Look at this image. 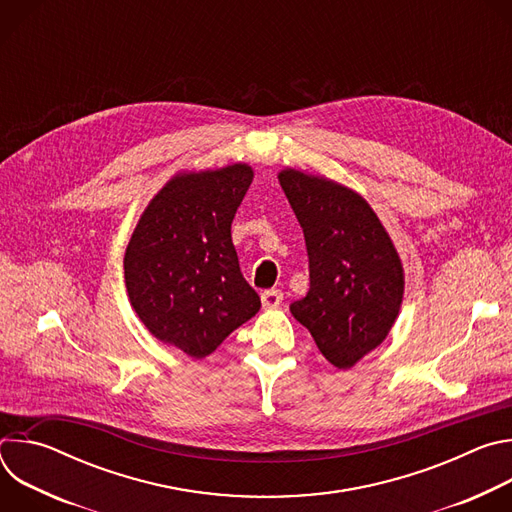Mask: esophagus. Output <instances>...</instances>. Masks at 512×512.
I'll list each match as a JSON object with an SVG mask.
<instances>
[{
	"label": "esophagus",
	"mask_w": 512,
	"mask_h": 512,
	"mask_svg": "<svg viewBox=\"0 0 512 512\" xmlns=\"http://www.w3.org/2000/svg\"><path fill=\"white\" fill-rule=\"evenodd\" d=\"M281 300H283V294H281L279 289H267V291H263V294H261V304H263L265 310L277 308L281 304Z\"/></svg>",
	"instance_id": "obj_1"
}]
</instances>
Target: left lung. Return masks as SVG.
Masks as SVG:
<instances>
[{"instance_id": "8db88e82", "label": "left lung", "mask_w": 512, "mask_h": 512, "mask_svg": "<svg viewBox=\"0 0 512 512\" xmlns=\"http://www.w3.org/2000/svg\"><path fill=\"white\" fill-rule=\"evenodd\" d=\"M277 180L304 229L310 291L291 304L316 346L348 371L391 332L405 291L401 257L377 212L356 190L285 168Z\"/></svg>"}]
</instances>
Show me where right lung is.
I'll return each mask as SVG.
<instances>
[{"instance_id":"1","label":"right lung","mask_w":512,"mask_h":512,"mask_svg":"<svg viewBox=\"0 0 512 512\" xmlns=\"http://www.w3.org/2000/svg\"><path fill=\"white\" fill-rule=\"evenodd\" d=\"M251 182L253 168L241 162L174 174L141 212L125 249V287L137 318L196 360L261 308L231 237Z\"/></svg>"}]
</instances>
